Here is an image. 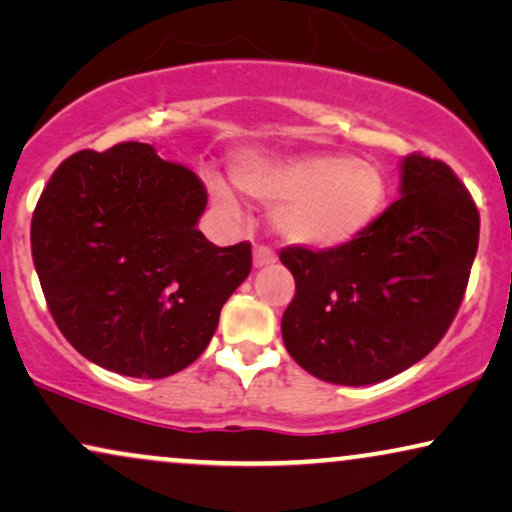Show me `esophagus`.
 I'll return each instance as SVG.
<instances>
[{
	"label": "esophagus",
	"mask_w": 512,
	"mask_h": 512,
	"mask_svg": "<svg viewBox=\"0 0 512 512\" xmlns=\"http://www.w3.org/2000/svg\"><path fill=\"white\" fill-rule=\"evenodd\" d=\"M276 262V252L269 248V245H255V250H252V264H255L257 269L262 267H269V264Z\"/></svg>",
	"instance_id": "34e87169"
}]
</instances>
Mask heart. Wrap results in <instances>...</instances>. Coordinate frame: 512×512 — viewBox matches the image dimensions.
I'll use <instances>...</instances> for the list:
<instances>
[{
	"label": "heart",
	"instance_id": "b5f03b06",
	"mask_svg": "<svg viewBox=\"0 0 512 512\" xmlns=\"http://www.w3.org/2000/svg\"><path fill=\"white\" fill-rule=\"evenodd\" d=\"M234 180L252 201L276 206L274 229L283 241L316 250L356 241L391 199L386 170L346 154H243L234 161ZM210 194L224 213H238L234 194L220 180H210Z\"/></svg>",
	"mask_w": 512,
	"mask_h": 512
}]
</instances>
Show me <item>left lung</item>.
Masks as SVG:
<instances>
[{
  "mask_svg": "<svg viewBox=\"0 0 512 512\" xmlns=\"http://www.w3.org/2000/svg\"><path fill=\"white\" fill-rule=\"evenodd\" d=\"M478 238V206L454 170L405 156L400 199L363 236L332 250H281L295 276L285 349L330 384L367 386L407 370L452 325Z\"/></svg>",
  "mask_w": 512,
  "mask_h": 512,
  "instance_id": "obj_1",
  "label": "left lung"
}]
</instances>
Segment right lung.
Here are the masks:
<instances>
[{
  "instance_id": "add662e5",
  "label": "right lung",
  "mask_w": 512,
  "mask_h": 512,
  "mask_svg": "<svg viewBox=\"0 0 512 512\" xmlns=\"http://www.w3.org/2000/svg\"><path fill=\"white\" fill-rule=\"evenodd\" d=\"M208 194L145 142L72 154L32 215V260L67 342L126 377L163 379L206 351L250 274V243L196 229Z\"/></svg>"
}]
</instances>
